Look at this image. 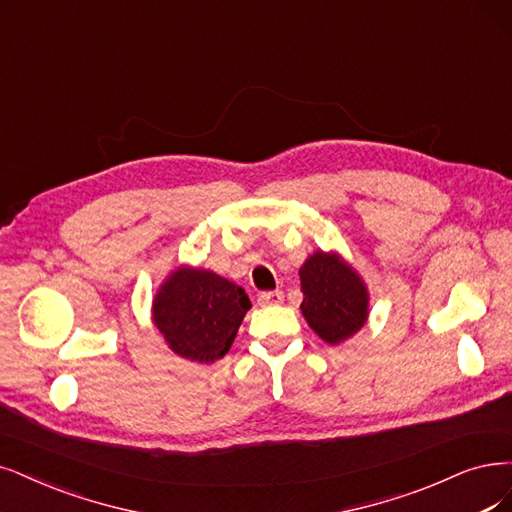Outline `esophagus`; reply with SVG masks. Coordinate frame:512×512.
I'll return each instance as SVG.
<instances>
[{"label":"esophagus","mask_w":512,"mask_h":512,"mask_svg":"<svg viewBox=\"0 0 512 512\" xmlns=\"http://www.w3.org/2000/svg\"><path fill=\"white\" fill-rule=\"evenodd\" d=\"M257 301L261 306H278L285 301V293L282 291H266V293H259Z\"/></svg>","instance_id":"1"}]
</instances>
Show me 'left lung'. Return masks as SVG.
Masks as SVG:
<instances>
[{"label":"left lung","mask_w":512,"mask_h":512,"mask_svg":"<svg viewBox=\"0 0 512 512\" xmlns=\"http://www.w3.org/2000/svg\"><path fill=\"white\" fill-rule=\"evenodd\" d=\"M301 314L323 342L337 346L361 331L369 316V293L352 266L337 253L316 251L299 268Z\"/></svg>","instance_id":"obj_1"}]
</instances>
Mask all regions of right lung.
Listing matches in <instances>:
<instances>
[{
  "instance_id": "right-lung-1",
  "label": "right lung",
  "mask_w": 512,
  "mask_h": 512,
  "mask_svg": "<svg viewBox=\"0 0 512 512\" xmlns=\"http://www.w3.org/2000/svg\"><path fill=\"white\" fill-rule=\"evenodd\" d=\"M251 301L211 270L177 268L154 297V323L168 348L194 363H215L232 348Z\"/></svg>"
}]
</instances>
